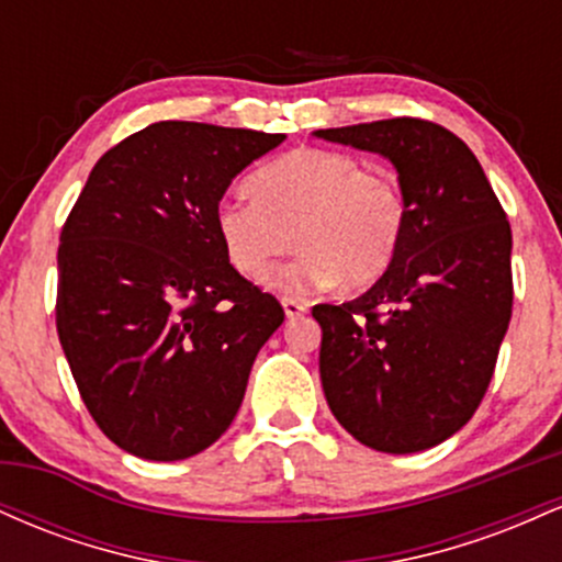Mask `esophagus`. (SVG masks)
Wrapping results in <instances>:
<instances>
[{
	"label": "esophagus",
	"instance_id": "esophagus-1",
	"mask_svg": "<svg viewBox=\"0 0 562 562\" xmlns=\"http://www.w3.org/2000/svg\"><path fill=\"white\" fill-rule=\"evenodd\" d=\"M282 308H285L288 319H299L306 314V303L295 301V299H282Z\"/></svg>",
	"mask_w": 562,
	"mask_h": 562
}]
</instances>
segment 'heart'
Here are the masks:
<instances>
[{
  "instance_id": "heart-1",
  "label": "heart",
  "mask_w": 562,
  "mask_h": 562,
  "mask_svg": "<svg viewBox=\"0 0 562 562\" xmlns=\"http://www.w3.org/2000/svg\"><path fill=\"white\" fill-rule=\"evenodd\" d=\"M248 192L254 200H218L216 237L245 277L267 272L293 240L299 254L263 277V285L277 293L306 295L335 282L367 288L402 248V187L391 173L364 169L346 153L290 150L250 173Z\"/></svg>"
}]
</instances>
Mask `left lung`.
<instances>
[{
  "label": "left lung",
  "instance_id": "1",
  "mask_svg": "<svg viewBox=\"0 0 562 562\" xmlns=\"http://www.w3.org/2000/svg\"><path fill=\"white\" fill-rule=\"evenodd\" d=\"M378 153L406 198L402 248L359 299L312 308L330 412L364 447L412 454L479 409L513 314V232L479 158L420 119L317 128Z\"/></svg>",
  "mask_w": 562,
  "mask_h": 562
}]
</instances>
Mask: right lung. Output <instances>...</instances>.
Instances as JSON below:
<instances>
[{
  "label": "right lung",
  "mask_w": 562,
  "mask_h": 562,
  "mask_svg": "<svg viewBox=\"0 0 562 562\" xmlns=\"http://www.w3.org/2000/svg\"><path fill=\"white\" fill-rule=\"evenodd\" d=\"M282 139L160 121L89 171L57 250V335L89 415L128 454L173 462L209 449L285 319L214 227L232 179Z\"/></svg>",
  "instance_id": "add662e5"
}]
</instances>
